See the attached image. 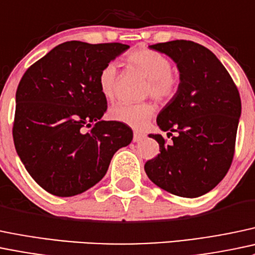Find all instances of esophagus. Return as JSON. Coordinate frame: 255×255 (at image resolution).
Instances as JSON below:
<instances>
[{
    "label": "esophagus",
    "instance_id": "34e87169",
    "mask_svg": "<svg viewBox=\"0 0 255 255\" xmlns=\"http://www.w3.org/2000/svg\"><path fill=\"white\" fill-rule=\"evenodd\" d=\"M144 138H145V134H144V133L134 132V134H133V141H140L143 140Z\"/></svg>",
    "mask_w": 255,
    "mask_h": 255
}]
</instances>
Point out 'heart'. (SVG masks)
<instances>
[{
  "label": "heart",
  "mask_w": 255,
  "mask_h": 255,
  "mask_svg": "<svg viewBox=\"0 0 255 255\" xmlns=\"http://www.w3.org/2000/svg\"><path fill=\"white\" fill-rule=\"evenodd\" d=\"M130 66L139 69L149 79L145 93L159 101H167L175 96L178 90L179 79L172 71L170 60L157 51L140 47L130 51L127 55ZM98 84L101 94L112 100L116 96L119 84V71L115 63H107L101 68L98 76ZM155 107L150 103L119 104L110 110L114 121L127 125L132 128H141L152 116Z\"/></svg>",
  "instance_id": "obj_1"
}]
</instances>
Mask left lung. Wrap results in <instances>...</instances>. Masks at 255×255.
<instances>
[{
	"instance_id": "left-lung-1",
	"label": "left lung",
	"mask_w": 255,
	"mask_h": 255,
	"mask_svg": "<svg viewBox=\"0 0 255 255\" xmlns=\"http://www.w3.org/2000/svg\"><path fill=\"white\" fill-rule=\"evenodd\" d=\"M172 58L179 85L157 115L161 134H149L160 154L146 161V175L171 194L197 198L210 192L230 170L241 116V98L231 76L210 50L188 40L150 45Z\"/></svg>"
}]
</instances>
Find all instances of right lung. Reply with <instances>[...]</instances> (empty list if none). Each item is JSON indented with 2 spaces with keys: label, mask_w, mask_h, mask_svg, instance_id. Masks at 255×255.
Returning <instances> with one entry per match:
<instances>
[{
  "label": "right lung",
  "mask_w": 255,
  "mask_h": 255,
  "mask_svg": "<svg viewBox=\"0 0 255 255\" xmlns=\"http://www.w3.org/2000/svg\"><path fill=\"white\" fill-rule=\"evenodd\" d=\"M120 42L67 41L31 64L15 93L13 140L29 175L45 191L73 197L106 175L112 156L132 141L117 121H103L101 68L128 49Z\"/></svg>",
  "instance_id": "right-lung-1"
}]
</instances>
